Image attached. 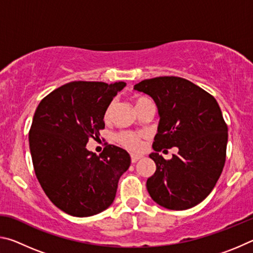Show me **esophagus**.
<instances>
[{
  "instance_id": "esophagus-1",
  "label": "esophagus",
  "mask_w": 253,
  "mask_h": 253,
  "mask_svg": "<svg viewBox=\"0 0 253 253\" xmlns=\"http://www.w3.org/2000/svg\"><path fill=\"white\" fill-rule=\"evenodd\" d=\"M131 163H136L142 158V155H138V154H131Z\"/></svg>"
}]
</instances>
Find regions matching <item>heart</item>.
<instances>
[{
    "label": "heart",
    "mask_w": 253,
    "mask_h": 253,
    "mask_svg": "<svg viewBox=\"0 0 253 253\" xmlns=\"http://www.w3.org/2000/svg\"><path fill=\"white\" fill-rule=\"evenodd\" d=\"M148 101H152V100L148 99L147 97H144V96H135L134 97V104H135L136 108L142 104H144V102H148ZM111 109H113V104H109L108 106H107L105 114H104L105 121H108L109 119ZM145 137H146V135H145L144 132L121 131L116 135V139H117V142L122 145V146H124L127 149H129V151L136 152V151H139V149L143 147V139L145 138Z\"/></svg>",
    "instance_id": "b5f03b06"
}]
</instances>
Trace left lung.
I'll list each match as a JSON object with an SVG mask.
<instances>
[{
	"instance_id": "1",
	"label": "left lung",
	"mask_w": 253,
	"mask_h": 253,
	"mask_svg": "<svg viewBox=\"0 0 253 253\" xmlns=\"http://www.w3.org/2000/svg\"><path fill=\"white\" fill-rule=\"evenodd\" d=\"M151 96L158 108L160 124L149 157L156 170L147 179L151 198L169 210H187L202 202L223 170L228 126L212 95L179 77H156L135 84ZM177 147L172 160L158 154Z\"/></svg>"
}]
</instances>
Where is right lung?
<instances>
[{"instance_id": "1", "label": "right lung", "mask_w": 253, "mask_h": 253, "mask_svg": "<svg viewBox=\"0 0 253 253\" xmlns=\"http://www.w3.org/2000/svg\"><path fill=\"white\" fill-rule=\"evenodd\" d=\"M126 84L72 81L40 101L29 131L34 172L55 207L91 216L114 202L118 181L130 165L125 149L105 144L99 156L85 148L104 129V114Z\"/></svg>"}]
</instances>
